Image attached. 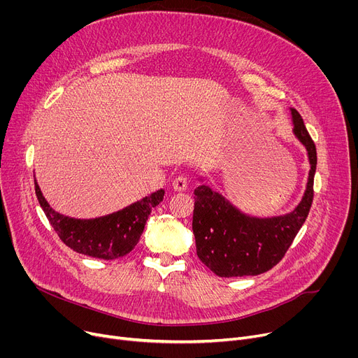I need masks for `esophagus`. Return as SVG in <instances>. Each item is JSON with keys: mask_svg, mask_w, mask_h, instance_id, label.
Listing matches in <instances>:
<instances>
[{"mask_svg": "<svg viewBox=\"0 0 358 358\" xmlns=\"http://www.w3.org/2000/svg\"><path fill=\"white\" fill-rule=\"evenodd\" d=\"M187 185H189V182H187V178L184 176H178L173 181V187H174L176 192H185L187 190Z\"/></svg>", "mask_w": 358, "mask_h": 358, "instance_id": "34e87169", "label": "esophagus"}]
</instances>
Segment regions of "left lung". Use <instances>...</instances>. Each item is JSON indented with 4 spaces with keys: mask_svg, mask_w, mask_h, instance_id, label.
<instances>
[{
    "mask_svg": "<svg viewBox=\"0 0 358 358\" xmlns=\"http://www.w3.org/2000/svg\"><path fill=\"white\" fill-rule=\"evenodd\" d=\"M293 131L308 150L310 171L297 208L275 217H252L238 210L208 185L194 190L193 234L200 261L219 277L258 275L285 257L305 223L313 200L316 146L299 111L290 108Z\"/></svg>",
    "mask_w": 358,
    "mask_h": 358,
    "instance_id": "8db88e82",
    "label": "left lung"
}]
</instances>
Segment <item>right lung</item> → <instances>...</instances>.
Returning <instances> with one entry per match:
<instances>
[{
	"mask_svg": "<svg viewBox=\"0 0 358 358\" xmlns=\"http://www.w3.org/2000/svg\"><path fill=\"white\" fill-rule=\"evenodd\" d=\"M34 190L49 223L66 247L78 254L101 259L124 257L135 248L148 216L164 199L158 190L127 208L96 219H75L55 212L34 180Z\"/></svg>",
	"mask_w": 358,
	"mask_h": 358,
	"instance_id": "obj_1",
	"label": "right lung"
}]
</instances>
